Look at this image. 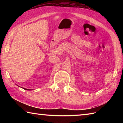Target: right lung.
<instances>
[{
    "instance_id": "1",
    "label": "right lung",
    "mask_w": 123,
    "mask_h": 123,
    "mask_svg": "<svg viewBox=\"0 0 123 123\" xmlns=\"http://www.w3.org/2000/svg\"><path fill=\"white\" fill-rule=\"evenodd\" d=\"M24 89H25V90H29V89H26V88H24Z\"/></svg>"
}]
</instances>
